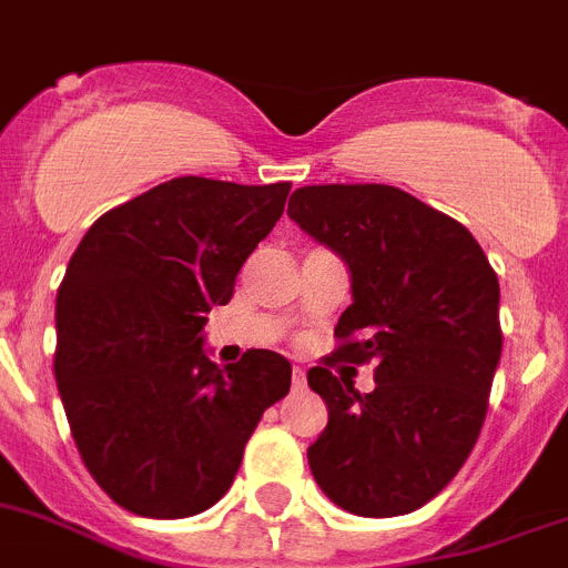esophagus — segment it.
I'll return each instance as SVG.
<instances>
[{
	"label": "esophagus",
	"mask_w": 568,
	"mask_h": 568,
	"mask_svg": "<svg viewBox=\"0 0 568 568\" xmlns=\"http://www.w3.org/2000/svg\"><path fill=\"white\" fill-rule=\"evenodd\" d=\"M304 387H307V376L302 367H293V390H304Z\"/></svg>",
	"instance_id": "1"
}]
</instances>
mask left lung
I'll return each mask as SVG.
<instances>
[{
  "instance_id": "obj_1",
  "label": "left lung",
  "mask_w": 568,
  "mask_h": 568,
  "mask_svg": "<svg viewBox=\"0 0 568 568\" xmlns=\"http://www.w3.org/2000/svg\"><path fill=\"white\" fill-rule=\"evenodd\" d=\"M287 215L351 273L333 356L376 365L365 396L310 367L327 405L310 471L351 515H408L457 477L477 443L503 351L500 281L471 232L396 186H302Z\"/></svg>"
}]
</instances>
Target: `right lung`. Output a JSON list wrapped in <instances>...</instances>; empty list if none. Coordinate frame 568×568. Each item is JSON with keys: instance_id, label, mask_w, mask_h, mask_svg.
<instances>
[{"instance_id": "obj_1", "label": "right lung", "mask_w": 568, "mask_h": 568, "mask_svg": "<svg viewBox=\"0 0 568 568\" xmlns=\"http://www.w3.org/2000/svg\"><path fill=\"white\" fill-rule=\"evenodd\" d=\"M290 183L174 178L97 217L57 293V356L71 436L97 486L154 520L215 506L270 405L287 396L281 353L224 371L203 347Z\"/></svg>"}]
</instances>
